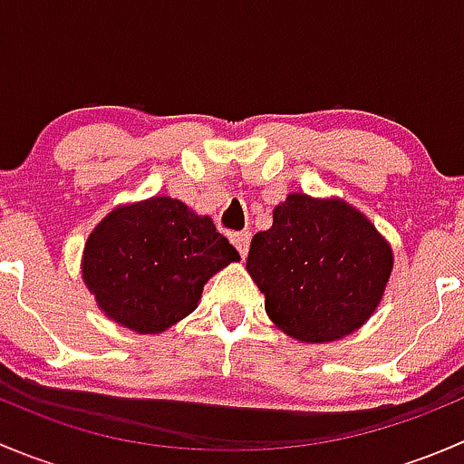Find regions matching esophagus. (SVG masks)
Returning <instances> with one entry per match:
<instances>
[{"label": "esophagus", "mask_w": 464, "mask_h": 464, "mask_svg": "<svg viewBox=\"0 0 464 464\" xmlns=\"http://www.w3.org/2000/svg\"><path fill=\"white\" fill-rule=\"evenodd\" d=\"M231 242L236 245L237 254L245 258L246 254H249V242H251V233L249 231H240V233H233L231 236Z\"/></svg>", "instance_id": "obj_1"}]
</instances>
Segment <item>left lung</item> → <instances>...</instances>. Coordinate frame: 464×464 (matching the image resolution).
I'll use <instances>...</instances> for the list:
<instances>
[{
    "label": "left lung",
    "instance_id": "8db88e82",
    "mask_svg": "<svg viewBox=\"0 0 464 464\" xmlns=\"http://www.w3.org/2000/svg\"><path fill=\"white\" fill-rule=\"evenodd\" d=\"M246 271L276 327L323 343L371 319L391 278L392 249L343 199L292 193L274 208L269 231L251 240Z\"/></svg>",
    "mask_w": 464,
    "mask_h": 464
}]
</instances>
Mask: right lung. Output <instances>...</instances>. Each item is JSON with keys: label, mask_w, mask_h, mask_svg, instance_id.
I'll list each match as a JSON object with an SVG mask.
<instances>
[{"label": "right lung", "mask_w": 464, "mask_h": 464, "mask_svg": "<svg viewBox=\"0 0 464 464\" xmlns=\"http://www.w3.org/2000/svg\"><path fill=\"white\" fill-rule=\"evenodd\" d=\"M240 260L208 215L172 198L119 206L89 233L82 280L107 319L159 334L188 316L213 274Z\"/></svg>", "instance_id": "right-lung-1"}]
</instances>
